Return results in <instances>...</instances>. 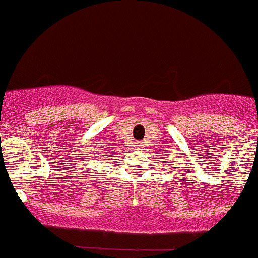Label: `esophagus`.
Segmentation results:
<instances>
[{
    "label": "esophagus",
    "mask_w": 258,
    "mask_h": 258,
    "mask_svg": "<svg viewBox=\"0 0 258 258\" xmlns=\"http://www.w3.org/2000/svg\"><path fill=\"white\" fill-rule=\"evenodd\" d=\"M140 146H141V144H140V142H136V148H140Z\"/></svg>",
    "instance_id": "esophagus-1"
}]
</instances>
